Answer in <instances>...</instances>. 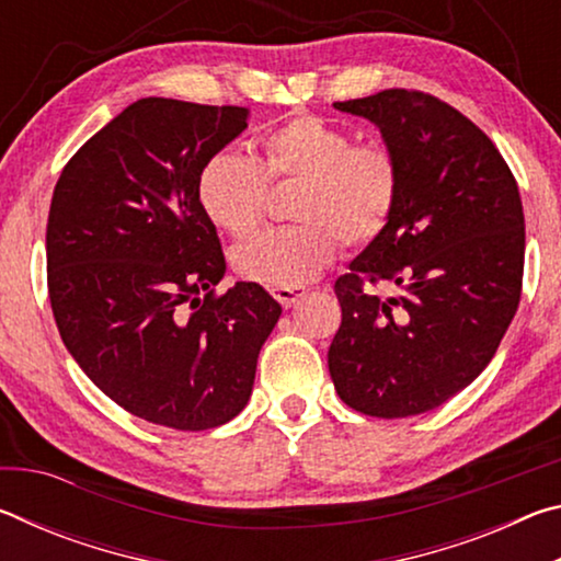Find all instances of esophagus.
Listing matches in <instances>:
<instances>
[{"mask_svg":"<svg viewBox=\"0 0 561 561\" xmlns=\"http://www.w3.org/2000/svg\"><path fill=\"white\" fill-rule=\"evenodd\" d=\"M304 294H307V289L304 287H279V289H272V297L277 299L284 309H291L294 304H297Z\"/></svg>","mask_w":561,"mask_h":561,"instance_id":"1","label":"esophagus"}]
</instances>
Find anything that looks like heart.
<instances>
[{
    "label": "heart",
    "mask_w": 561,
    "mask_h": 561,
    "mask_svg": "<svg viewBox=\"0 0 561 561\" xmlns=\"http://www.w3.org/2000/svg\"><path fill=\"white\" fill-rule=\"evenodd\" d=\"M270 180H299L297 225L270 227L232 250L234 270L264 287H301L344 244H366L386 230L398 201V168L378 146H354L344 128L294 116L262 138V160L217 150L197 173V205L217 230L247 234L262 220Z\"/></svg>",
    "instance_id": "b5f03b06"
}]
</instances>
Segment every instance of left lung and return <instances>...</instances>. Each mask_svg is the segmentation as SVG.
I'll return each instance as SVG.
<instances>
[{
  "label": "left lung",
  "mask_w": 561,
  "mask_h": 561,
  "mask_svg": "<svg viewBox=\"0 0 561 561\" xmlns=\"http://www.w3.org/2000/svg\"><path fill=\"white\" fill-rule=\"evenodd\" d=\"M334 108L381 130L398 201L386 230L334 284L331 381L366 415L433 411L485 371L517 311L519 190L485 133L428 93L388 89ZM378 283L392 289L388 298L373 291Z\"/></svg>",
  "instance_id": "1"
}]
</instances>
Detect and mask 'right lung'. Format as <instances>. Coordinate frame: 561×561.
<instances>
[{
  "mask_svg": "<svg viewBox=\"0 0 561 561\" xmlns=\"http://www.w3.org/2000/svg\"><path fill=\"white\" fill-rule=\"evenodd\" d=\"M250 108L140 99L66 163L46 225L56 327L81 371L148 423L207 431L242 411L282 307L260 284L220 297L225 254L197 173Z\"/></svg>",
  "mask_w": 561,
  "mask_h": 561,
  "instance_id": "add662e5",
  "label": "right lung"
}]
</instances>
